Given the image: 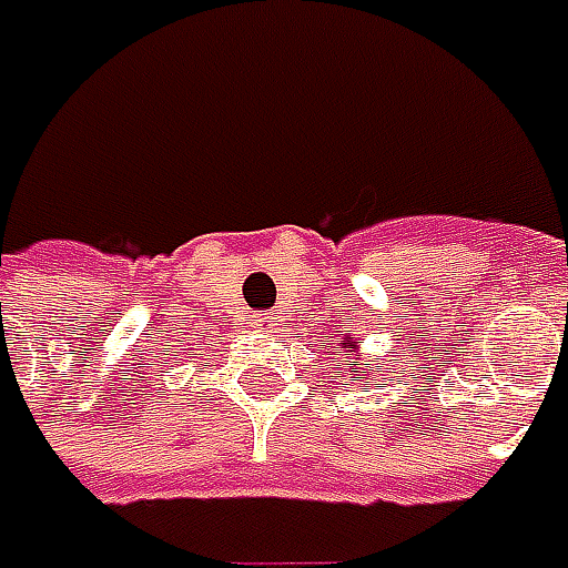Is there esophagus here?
<instances>
[{"label": "esophagus", "instance_id": "34e87169", "mask_svg": "<svg viewBox=\"0 0 568 568\" xmlns=\"http://www.w3.org/2000/svg\"><path fill=\"white\" fill-rule=\"evenodd\" d=\"M253 324H256V327H260V329H268V327H272V321H265V317H256Z\"/></svg>", "mask_w": 568, "mask_h": 568}]
</instances>
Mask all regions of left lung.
I'll return each mask as SVG.
<instances>
[{
	"instance_id": "1",
	"label": "left lung",
	"mask_w": 568,
	"mask_h": 568,
	"mask_svg": "<svg viewBox=\"0 0 568 568\" xmlns=\"http://www.w3.org/2000/svg\"><path fill=\"white\" fill-rule=\"evenodd\" d=\"M342 336V333H339ZM348 345H352V336H345V339L339 342V348H348ZM329 348V345H327ZM348 376H352V379H364V369H361V357H352V369H348Z\"/></svg>"
}]
</instances>
